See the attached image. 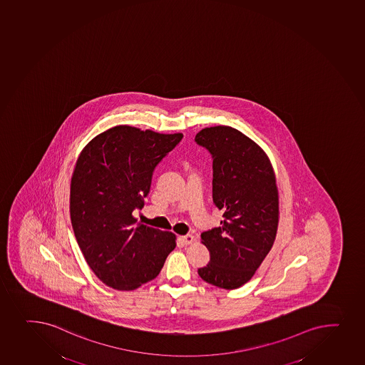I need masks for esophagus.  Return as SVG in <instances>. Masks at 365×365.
<instances>
[{"instance_id": "obj_1", "label": "esophagus", "mask_w": 365, "mask_h": 365, "mask_svg": "<svg viewBox=\"0 0 365 365\" xmlns=\"http://www.w3.org/2000/svg\"><path fill=\"white\" fill-rule=\"evenodd\" d=\"M193 240H195V238H193V235H191L179 237V242H180L182 245H188V244H191Z\"/></svg>"}]
</instances>
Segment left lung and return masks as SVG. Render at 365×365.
<instances>
[{"label": "left lung", "mask_w": 365, "mask_h": 365, "mask_svg": "<svg viewBox=\"0 0 365 365\" xmlns=\"http://www.w3.org/2000/svg\"><path fill=\"white\" fill-rule=\"evenodd\" d=\"M195 142L211 155L212 202L223 217L200 235L210 261L198 274L207 284L235 289L254 277L275 240V175L264 151L233 127H207Z\"/></svg>", "instance_id": "obj_1"}]
</instances>
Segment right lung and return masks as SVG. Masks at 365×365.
Listing matches in <instances>:
<instances>
[{
	"instance_id": "right-lung-1",
	"label": "right lung",
	"mask_w": 365,
	"mask_h": 365,
	"mask_svg": "<svg viewBox=\"0 0 365 365\" xmlns=\"http://www.w3.org/2000/svg\"><path fill=\"white\" fill-rule=\"evenodd\" d=\"M184 135L116 126L81 151L71 181L69 211L78 245L96 277L132 291L153 280L175 247V235L137 222L158 163Z\"/></svg>"
}]
</instances>
